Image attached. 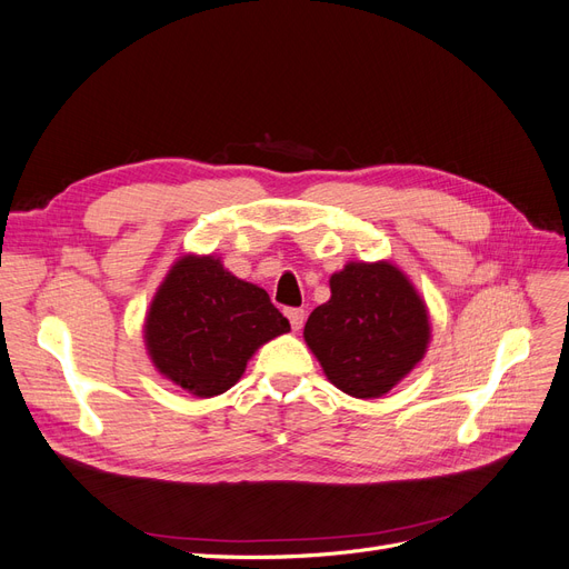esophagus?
I'll return each instance as SVG.
<instances>
[{
    "label": "esophagus",
    "instance_id": "obj_1",
    "mask_svg": "<svg viewBox=\"0 0 569 569\" xmlns=\"http://www.w3.org/2000/svg\"><path fill=\"white\" fill-rule=\"evenodd\" d=\"M287 318H289V322H291V330H295V332H299V330H301V327H303L306 313L301 311V308H289V311H287Z\"/></svg>",
    "mask_w": 569,
    "mask_h": 569
}]
</instances>
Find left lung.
<instances>
[{
  "mask_svg": "<svg viewBox=\"0 0 569 569\" xmlns=\"http://www.w3.org/2000/svg\"><path fill=\"white\" fill-rule=\"evenodd\" d=\"M332 297L308 316L303 339L322 372L353 399H380L425 358L432 327L418 289L389 261H351Z\"/></svg>",
  "mask_w": 569,
  "mask_h": 569,
  "instance_id": "8db88e82",
  "label": "left lung"
}]
</instances>
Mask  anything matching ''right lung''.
I'll list each match as a JSON object with an SVG mask.
<instances>
[{"label": "right lung", "mask_w": 569, "mask_h": 569, "mask_svg": "<svg viewBox=\"0 0 569 569\" xmlns=\"http://www.w3.org/2000/svg\"><path fill=\"white\" fill-rule=\"evenodd\" d=\"M284 332L289 320L266 289L234 278L220 258L194 253L168 270L144 320L153 368L199 399L234 387L256 349Z\"/></svg>", "instance_id": "add662e5"}]
</instances>
